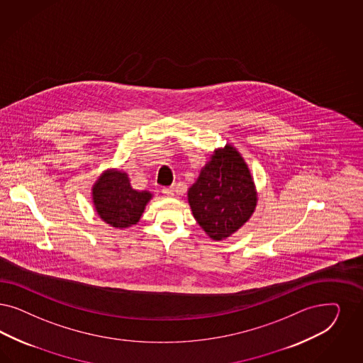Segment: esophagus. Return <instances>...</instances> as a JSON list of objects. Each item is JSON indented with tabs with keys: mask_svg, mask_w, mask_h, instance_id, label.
I'll return each instance as SVG.
<instances>
[{
	"mask_svg": "<svg viewBox=\"0 0 363 363\" xmlns=\"http://www.w3.org/2000/svg\"><path fill=\"white\" fill-rule=\"evenodd\" d=\"M162 193H163V194H164V197H173V196H174V189H173V188L162 189Z\"/></svg>",
	"mask_w": 363,
	"mask_h": 363,
	"instance_id": "esophagus-1",
	"label": "esophagus"
}]
</instances>
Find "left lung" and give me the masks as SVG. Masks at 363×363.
<instances>
[{"instance_id":"obj_1","label":"left lung","mask_w":363,"mask_h":363,"mask_svg":"<svg viewBox=\"0 0 363 363\" xmlns=\"http://www.w3.org/2000/svg\"><path fill=\"white\" fill-rule=\"evenodd\" d=\"M188 201L199 225L216 241L232 236L250 220L257 191L248 164L235 146L226 143L213 151L189 188Z\"/></svg>"}]
</instances>
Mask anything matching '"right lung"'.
<instances>
[{
	"label": "right lung",
	"mask_w": 363,
	"mask_h": 363,
	"mask_svg": "<svg viewBox=\"0 0 363 363\" xmlns=\"http://www.w3.org/2000/svg\"><path fill=\"white\" fill-rule=\"evenodd\" d=\"M152 194L133 189L125 172L110 169L92 186V202L100 218L116 229L135 225Z\"/></svg>",
	"instance_id": "1"
}]
</instances>
